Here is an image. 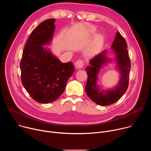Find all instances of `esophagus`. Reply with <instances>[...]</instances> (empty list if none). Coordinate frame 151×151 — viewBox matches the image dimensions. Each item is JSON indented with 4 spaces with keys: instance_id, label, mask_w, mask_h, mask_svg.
I'll return each instance as SVG.
<instances>
[{
    "instance_id": "1",
    "label": "esophagus",
    "mask_w": 151,
    "mask_h": 151,
    "mask_svg": "<svg viewBox=\"0 0 151 151\" xmlns=\"http://www.w3.org/2000/svg\"><path fill=\"white\" fill-rule=\"evenodd\" d=\"M84 66V63L82 60H78L75 63V67L78 69H82Z\"/></svg>"
}]
</instances>
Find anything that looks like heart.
<instances>
[{"mask_svg":"<svg viewBox=\"0 0 151 151\" xmlns=\"http://www.w3.org/2000/svg\"><path fill=\"white\" fill-rule=\"evenodd\" d=\"M101 39V37L99 36L97 37V41H100ZM97 50V42L96 43H94L93 44L91 45L88 48L87 50V54L88 55H92L96 54Z\"/></svg>","mask_w":151,"mask_h":151,"instance_id":"heart-1","label":"heart"}]
</instances>
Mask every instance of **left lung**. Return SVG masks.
<instances>
[{"label":"left lung","mask_w":151,"mask_h":151,"mask_svg":"<svg viewBox=\"0 0 151 151\" xmlns=\"http://www.w3.org/2000/svg\"><path fill=\"white\" fill-rule=\"evenodd\" d=\"M127 43L121 35L117 32L111 48L110 52L114 57H109L108 51L104 50L92 58L90 65L86 68L88 79L85 86V92L89 98L100 106H108L115 103L126 92L129 81L131 63L127 50ZM109 62H114L120 75L118 83L112 89H103L97 84L99 70Z\"/></svg>","instance_id":"obj_1"}]
</instances>
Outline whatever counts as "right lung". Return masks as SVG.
<instances>
[{
  "instance_id": "right-lung-1",
  "label": "right lung",
  "mask_w": 151,
  "mask_h": 151,
  "mask_svg": "<svg viewBox=\"0 0 151 151\" xmlns=\"http://www.w3.org/2000/svg\"><path fill=\"white\" fill-rule=\"evenodd\" d=\"M54 18L42 22L30 35L20 62L21 82L31 97L40 103H50L64 92L73 74L71 62L63 63L49 45L55 31Z\"/></svg>"
}]
</instances>
